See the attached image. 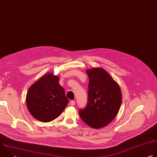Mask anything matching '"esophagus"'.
Segmentation results:
<instances>
[{
    "instance_id": "esophagus-1",
    "label": "esophagus",
    "mask_w": 157,
    "mask_h": 157,
    "mask_svg": "<svg viewBox=\"0 0 157 157\" xmlns=\"http://www.w3.org/2000/svg\"><path fill=\"white\" fill-rule=\"evenodd\" d=\"M70 105H71L73 106V105H75V101L72 100V101H71L70 102Z\"/></svg>"
}]
</instances>
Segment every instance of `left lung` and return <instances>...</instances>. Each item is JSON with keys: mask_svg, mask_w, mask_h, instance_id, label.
<instances>
[{"mask_svg": "<svg viewBox=\"0 0 157 157\" xmlns=\"http://www.w3.org/2000/svg\"><path fill=\"white\" fill-rule=\"evenodd\" d=\"M89 77L87 102L79 110L81 119L94 128L105 127L117 116L122 102L117 83L102 68L86 71Z\"/></svg>", "mask_w": 157, "mask_h": 157, "instance_id": "8db88e82", "label": "left lung"}]
</instances>
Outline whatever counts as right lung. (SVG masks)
Returning a JSON list of instances; mask_svg holds the SVG:
<instances>
[{"mask_svg": "<svg viewBox=\"0 0 157 157\" xmlns=\"http://www.w3.org/2000/svg\"><path fill=\"white\" fill-rule=\"evenodd\" d=\"M52 73L44 75L29 88L26 102L33 117L43 122L56 119L69 102L64 90Z\"/></svg>", "mask_w": 157, "mask_h": 157, "instance_id": "add662e5", "label": "right lung"}]
</instances>
